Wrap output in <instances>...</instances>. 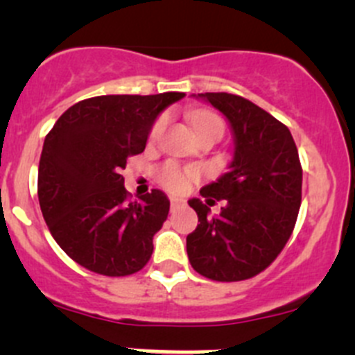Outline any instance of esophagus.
Segmentation results:
<instances>
[{
	"label": "esophagus",
	"instance_id": "esophagus-1",
	"mask_svg": "<svg viewBox=\"0 0 355 355\" xmlns=\"http://www.w3.org/2000/svg\"><path fill=\"white\" fill-rule=\"evenodd\" d=\"M170 206H171V209H178V207L185 206V200L180 198H170Z\"/></svg>",
	"mask_w": 355,
	"mask_h": 355
}]
</instances>
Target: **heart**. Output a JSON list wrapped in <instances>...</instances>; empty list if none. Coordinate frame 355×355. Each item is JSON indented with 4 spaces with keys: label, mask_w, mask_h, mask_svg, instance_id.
<instances>
[{
    "label": "heart",
    "mask_w": 355,
    "mask_h": 355,
    "mask_svg": "<svg viewBox=\"0 0 355 355\" xmlns=\"http://www.w3.org/2000/svg\"><path fill=\"white\" fill-rule=\"evenodd\" d=\"M164 123H166V120H164V118H159V120L153 125L151 135H149L153 141L159 137V134L164 128ZM204 128H221V130H223V121H221L216 114H211V113L198 114V116L194 118V130L200 132L204 130ZM194 177H196L194 171H185L173 163L166 164V166L163 168V171H161V182H163V185L175 192L185 191V187L189 185V180Z\"/></svg>",
    "instance_id": "1"
}]
</instances>
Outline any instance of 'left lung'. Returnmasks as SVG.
<instances>
[{
	"mask_svg": "<svg viewBox=\"0 0 355 355\" xmlns=\"http://www.w3.org/2000/svg\"><path fill=\"white\" fill-rule=\"evenodd\" d=\"M214 106L230 125L234 156L227 173L189 200L199 223L187 235L192 268L216 282H241L266 270L295 227L302 196V168L292 134L249 99L228 92L192 94ZM225 200L210 216L211 202Z\"/></svg>",
	"mask_w": 355,
	"mask_h": 355,
	"instance_id": "1",
	"label": "left lung"
}]
</instances>
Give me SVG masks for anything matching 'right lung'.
I'll list each match as a JSON object with an SVG mask.
<instances>
[{"instance_id": "obj_1", "label": "right lung", "mask_w": 355, "mask_h": 355, "mask_svg": "<svg viewBox=\"0 0 355 355\" xmlns=\"http://www.w3.org/2000/svg\"><path fill=\"white\" fill-rule=\"evenodd\" d=\"M184 96L84 99L46 135L37 175L42 216L56 244L89 271L127 277L151 257L170 200L157 189L130 200L121 170L144 151L157 116Z\"/></svg>"}]
</instances>
